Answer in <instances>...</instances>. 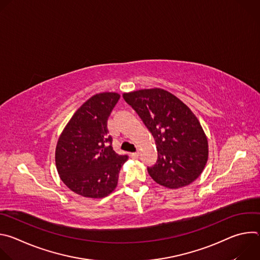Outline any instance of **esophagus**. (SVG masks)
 Returning <instances> with one entry per match:
<instances>
[{
	"label": "esophagus",
	"instance_id": "obj_1",
	"mask_svg": "<svg viewBox=\"0 0 260 260\" xmlns=\"http://www.w3.org/2000/svg\"><path fill=\"white\" fill-rule=\"evenodd\" d=\"M131 157H132V158H138V157H139V152L131 153Z\"/></svg>",
	"mask_w": 260,
	"mask_h": 260
}]
</instances>
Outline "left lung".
I'll use <instances>...</instances> for the list:
<instances>
[{"label":"left lung","instance_id":"obj_1","mask_svg":"<svg viewBox=\"0 0 260 260\" xmlns=\"http://www.w3.org/2000/svg\"><path fill=\"white\" fill-rule=\"evenodd\" d=\"M155 139L157 162L148 168L161 186L178 189L187 186L203 173L209 156L207 136L192 111L162 88L124 92Z\"/></svg>","mask_w":260,"mask_h":260}]
</instances>
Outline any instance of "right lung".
<instances>
[{
    "mask_svg": "<svg viewBox=\"0 0 260 260\" xmlns=\"http://www.w3.org/2000/svg\"><path fill=\"white\" fill-rule=\"evenodd\" d=\"M120 99L117 92H101L88 99L69 120L55 148L59 178L73 192L102 199L112 192L127 160L111 145L108 118Z\"/></svg>",
    "mask_w": 260,
    "mask_h": 260,
    "instance_id": "obj_1",
    "label": "right lung"
}]
</instances>
